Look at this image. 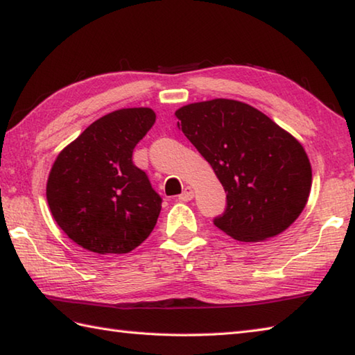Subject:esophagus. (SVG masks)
I'll list each match as a JSON object with an SVG mask.
<instances>
[{
    "label": "esophagus",
    "instance_id": "esophagus-1",
    "mask_svg": "<svg viewBox=\"0 0 355 355\" xmlns=\"http://www.w3.org/2000/svg\"><path fill=\"white\" fill-rule=\"evenodd\" d=\"M191 198H193V190H191L190 187H185L182 193L179 195V200L181 201H190Z\"/></svg>",
    "mask_w": 355,
    "mask_h": 355
}]
</instances>
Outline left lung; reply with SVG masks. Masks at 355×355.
Wrapping results in <instances>:
<instances>
[{
  "label": "left lung",
  "mask_w": 355,
  "mask_h": 355,
  "mask_svg": "<svg viewBox=\"0 0 355 355\" xmlns=\"http://www.w3.org/2000/svg\"><path fill=\"white\" fill-rule=\"evenodd\" d=\"M176 118L225 187L226 209L214 218L220 231L239 241H262L300 216L312 187V166L295 137L234 99L184 105Z\"/></svg>",
  "instance_id": "left-lung-1"
}]
</instances>
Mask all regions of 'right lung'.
Returning a JSON list of instances; mask_svg holds the SVG:
<instances>
[{
    "mask_svg": "<svg viewBox=\"0 0 355 355\" xmlns=\"http://www.w3.org/2000/svg\"><path fill=\"white\" fill-rule=\"evenodd\" d=\"M155 123L148 107L121 109L92 123L58 155L46 184L55 223L96 254H124L157 223L162 198L134 165L137 143Z\"/></svg>",
    "mask_w": 355,
    "mask_h": 355,
    "instance_id": "1",
    "label": "right lung"
}]
</instances>
